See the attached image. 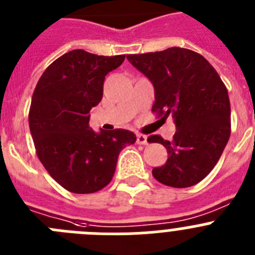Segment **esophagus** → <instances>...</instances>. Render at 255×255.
<instances>
[{
	"label": "esophagus",
	"instance_id": "34e87169",
	"mask_svg": "<svg viewBox=\"0 0 255 255\" xmlns=\"http://www.w3.org/2000/svg\"><path fill=\"white\" fill-rule=\"evenodd\" d=\"M136 143L141 144V145H145V144L148 143L147 135H143V134H138V135H136Z\"/></svg>",
	"mask_w": 255,
	"mask_h": 255
}]
</instances>
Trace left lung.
I'll return each instance as SVG.
<instances>
[{"mask_svg":"<svg viewBox=\"0 0 255 255\" xmlns=\"http://www.w3.org/2000/svg\"><path fill=\"white\" fill-rule=\"evenodd\" d=\"M130 64L154 88L152 111L162 119L172 116L173 140L158 135L168 158L153 168L155 180L172 188H189L213 170L231 132L229 93L213 66L202 55L180 47L143 55H128Z\"/></svg>","mask_w":255,"mask_h":255,"instance_id":"8db88e82","label":"left lung"}]
</instances>
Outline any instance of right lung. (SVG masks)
<instances>
[{"label": "right lung", "instance_id": "1", "mask_svg": "<svg viewBox=\"0 0 255 255\" xmlns=\"http://www.w3.org/2000/svg\"><path fill=\"white\" fill-rule=\"evenodd\" d=\"M125 55L98 56L74 49L46 69L31 97L29 128L37 155L62 188L89 194L114 177L121 150L136 141L125 129L94 131L89 112L101 102L103 83Z\"/></svg>", "mask_w": 255, "mask_h": 255}]
</instances>
